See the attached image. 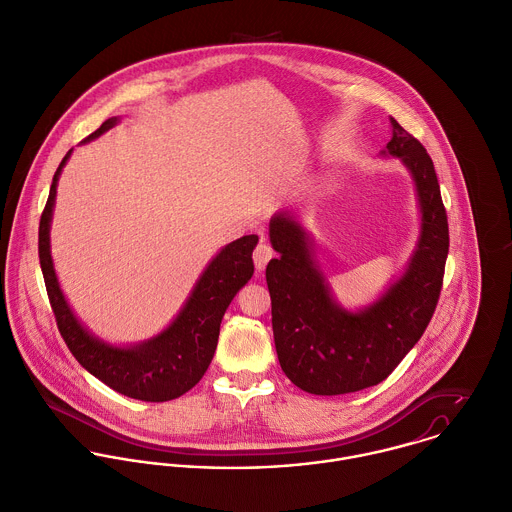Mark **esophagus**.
<instances>
[{
    "instance_id": "1",
    "label": "esophagus",
    "mask_w": 512,
    "mask_h": 512,
    "mask_svg": "<svg viewBox=\"0 0 512 512\" xmlns=\"http://www.w3.org/2000/svg\"><path fill=\"white\" fill-rule=\"evenodd\" d=\"M272 256H274V250L266 242H260L256 246V250H254V266H256V270L262 272L266 268V264L272 260Z\"/></svg>"
}]
</instances>
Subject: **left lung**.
<instances>
[{
  "mask_svg": "<svg viewBox=\"0 0 512 512\" xmlns=\"http://www.w3.org/2000/svg\"><path fill=\"white\" fill-rule=\"evenodd\" d=\"M383 157L399 159L415 182L419 236L389 286L363 308H343L314 258L312 238L290 210L270 220L278 252L266 268L272 330L288 379L314 395H343L381 383L429 326L443 286L449 224L435 167L423 145L391 119Z\"/></svg>",
  "mask_w": 512,
  "mask_h": 512,
  "instance_id": "left-lung-1",
  "label": "left lung"
}]
</instances>
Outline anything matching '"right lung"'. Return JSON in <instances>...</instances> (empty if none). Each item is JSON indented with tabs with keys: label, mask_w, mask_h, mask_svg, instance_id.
<instances>
[{
	"label": "right lung",
	"mask_w": 512,
	"mask_h": 512,
	"mask_svg": "<svg viewBox=\"0 0 512 512\" xmlns=\"http://www.w3.org/2000/svg\"><path fill=\"white\" fill-rule=\"evenodd\" d=\"M121 117L107 119L83 145L113 129ZM73 149L53 174L49 198L39 222V264L57 328L75 359L111 389L141 401H171L192 389L206 373L220 334V322L242 286L254 274L256 234L226 244L198 276L184 306L157 336L139 343L115 345L95 336L71 310L51 258V220L57 182Z\"/></svg>",
	"instance_id": "add662e5"
}]
</instances>
